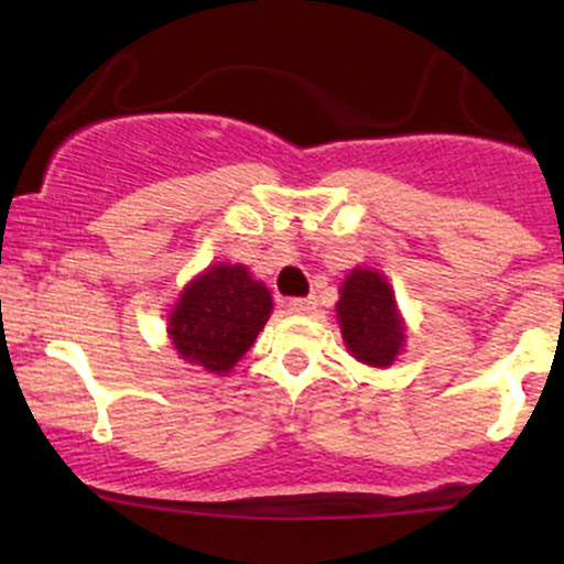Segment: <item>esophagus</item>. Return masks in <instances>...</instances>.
<instances>
[{"label": "esophagus", "instance_id": "1", "mask_svg": "<svg viewBox=\"0 0 564 564\" xmlns=\"http://www.w3.org/2000/svg\"><path fill=\"white\" fill-rule=\"evenodd\" d=\"M289 310L296 315H310L318 310V300L315 296H296V300L289 302Z\"/></svg>", "mask_w": 564, "mask_h": 564}]
</instances>
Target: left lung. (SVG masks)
<instances>
[{
	"instance_id": "8db88e82",
	"label": "left lung",
	"mask_w": 564,
	"mask_h": 564,
	"mask_svg": "<svg viewBox=\"0 0 564 564\" xmlns=\"http://www.w3.org/2000/svg\"><path fill=\"white\" fill-rule=\"evenodd\" d=\"M336 318L355 360L373 368L392 366L405 341V326L394 291L377 270L355 268L339 289Z\"/></svg>"
}]
</instances>
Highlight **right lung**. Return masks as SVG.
<instances>
[{
  "mask_svg": "<svg viewBox=\"0 0 564 564\" xmlns=\"http://www.w3.org/2000/svg\"><path fill=\"white\" fill-rule=\"evenodd\" d=\"M273 313V296L243 264H212L187 283L170 315V339L187 364L228 373Z\"/></svg>",
  "mask_w": 564,
  "mask_h": 564,
  "instance_id": "right-lung-1",
  "label": "right lung"
}]
</instances>
